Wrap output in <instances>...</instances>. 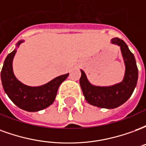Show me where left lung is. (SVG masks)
Returning a JSON list of instances; mask_svg holds the SVG:
<instances>
[{"instance_id": "8db88e82", "label": "left lung", "mask_w": 146, "mask_h": 146, "mask_svg": "<svg viewBox=\"0 0 146 146\" xmlns=\"http://www.w3.org/2000/svg\"><path fill=\"white\" fill-rule=\"evenodd\" d=\"M112 43L119 45L125 62V76L123 81L110 87H97L92 85L83 70L80 84L86 101L97 107L114 109L123 104L135 90L138 81V71L135 56L129 50L127 45L121 39H112Z\"/></svg>"}]
</instances>
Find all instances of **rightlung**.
<instances>
[{"instance_id": "right-lung-1", "label": "right lung", "mask_w": 146, "mask_h": 146, "mask_svg": "<svg viewBox=\"0 0 146 146\" xmlns=\"http://www.w3.org/2000/svg\"><path fill=\"white\" fill-rule=\"evenodd\" d=\"M23 40L19 41L17 46ZM16 50L11 51L6 57L2 67L1 78L4 90L13 103L22 110L28 112H36L48 107L54 102L58 87L69 73L54 78L44 85L30 87L19 81L13 73L12 60Z\"/></svg>"}]
</instances>
